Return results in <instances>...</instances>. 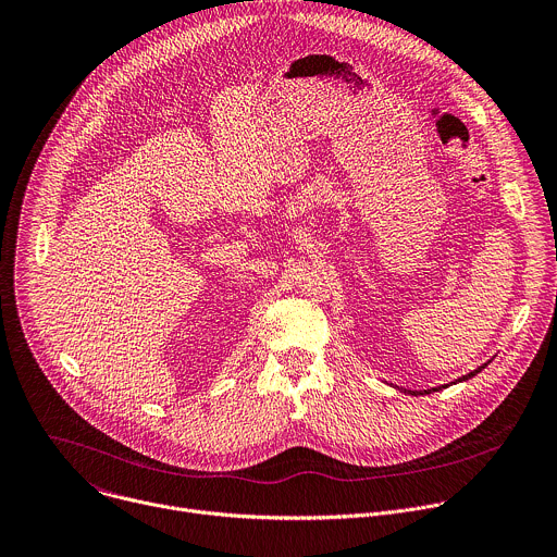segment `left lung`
Listing matches in <instances>:
<instances>
[{
  "label": "left lung",
  "instance_id": "left-lung-1",
  "mask_svg": "<svg viewBox=\"0 0 557 557\" xmlns=\"http://www.w3.org/2000/svg\"><path fill=\"white\" fill-rule=\"evenodd\" d=\"M485 364H487V362H485ZM485 364H481V367H476V369H474V372H470V374H466V376H461V379H459V381H457V383H461V381H468V379H472V376H476V374H479V372H481V369H483V367H485ZM444 387H448V385H444ZM437 389H442V387H435V389H429V392H411V396H420V394H422V396H424V394H431V392H437ZM405 392H407V389H405ZM407 394H409V392H407Z\"/></svg>",
  "mask_w": 557,
  "mask_h": 557
}]
</instances>
